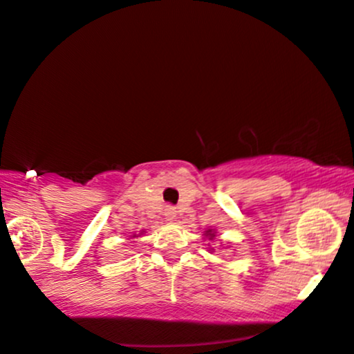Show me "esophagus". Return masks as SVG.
<instances>
[{
    "label": "esophagus",
    "mask_w": 354,
    "mask_h": 354,
    "mask_svg": "<svg viewBox=\"0 0 354 354\" xmlns=\"http://www.w3.org/2000/svg\"><path fill=\"white\" fill-rule=\"evenodd\" d=\"M165 218H167V221H174V218H176V209L174 207H167L165 209Z\"/></svg>",
    "instance_id": "34e87169"
}]
</instances>
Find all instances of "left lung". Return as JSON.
Returning a JSON list of instances; mask_svg holds the SVG:
<instances>
[{
  "instance_id": "left-lung-1",
  "label": "left lung",
  "mask_w": 354,
  "mask_h": 354,
  "mask_svg": "<svg viewBox=\"0 0 354 354\" xmlns=\"http://www.w3.org/2000/svg\"><path fill=\"white\" fill-rule=\"evenodd\" d=\"M215 234H216L215 228H207L205 232H204V239H207V241H214V239H215ZM209 249H210V251H214V249L210 248V244H209Z\"/></svg>"
}]
</instances>
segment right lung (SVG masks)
<instances>
[{"label":"right lung","instance_id":"obj_1","mask_svg":"<svg viewBox=\"0 0 354 354\" xmlns=\"http://www.w3.org/2000/svg\"><path fill=\"white\" fill-rule=\"evenodd\" d=\"M142 233H144V230L140 233H133V236H131V239H134V238H140L142 236Z\"/></svg>","mask_w":354,"mask_h":354}]
</instances>
